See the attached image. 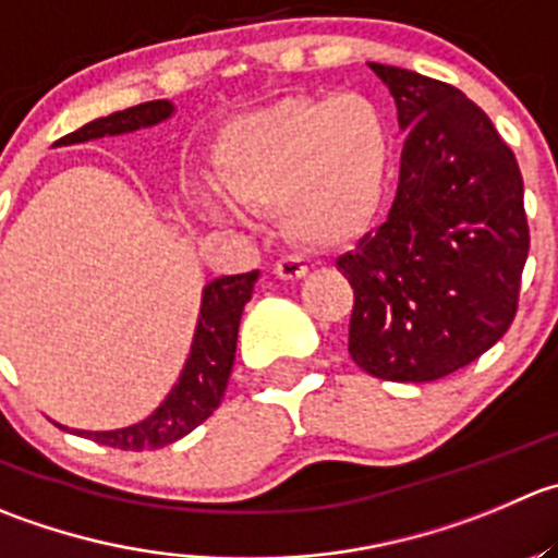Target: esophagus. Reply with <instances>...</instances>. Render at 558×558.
Segmentation results:
<instances>
[{"instance_id":"34e87169","label":"esophagus","mask_w":558,"mask_h":558,"mask_svg":"<svg viewBox=\"0 0 558 558\" xmlns=\"http://www.w3.org/2000/svg\"><path fill=\"white\" fill-rule=\"evenodd\" d=\"M307 272V264L296 256H280L275 262V275L286 280H300Z\"/></svg>"}]
</instances>
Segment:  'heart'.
I'll return each instance as SVG.
<instances>
[{
	"label": "heart",
	"mask_w": 558,
	"mask_h": 558,
	"mask_svg": "<svg viewBox=\"0 0 558 558\" xmlns=\"http://www.w3.org/2000/svg\"><path fill=\"white\" fill-rule=\"evenodd\" d=\"M389 166V128L367 97H283L234 117L213 149L218 187L191 182L187 196L215 220L280 209L305 245L343 240L376 207Z\"/></svg>",
	"instance_id": "obj_1"
}]
</instances>
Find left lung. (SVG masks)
Masks as SVG:
<instances>
[{
	"label": "left lung",
	"instance_id": "left-lung-1",
	"mask_svg": "<svg viewBox=\"0 0 558 558\" xmlns=\"http://www.w3.org/2000/svg\"><path fill=\"white\" fill-rule=\"evenodd\" d=\"M409 130L389 218L340 256L354 289L349 354L384 381L461 371L518 313L529 220L523 177L488 113L461 89L371 62Z\"/></svg>",
	"mask_w": 558,
	"mask_h": 558
}]
</instances>
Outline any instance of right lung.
Masks as SVG:
<instances>
[{
	"mask_svg": "<svg viewBox=\"0 0 558 558\" xmlns=\"http://www.w3.org/2000/svg\"><path fill=\"white\" fill-rule=\"evenodd\" d=\"M171 113L169 100L138 102L124 111H113L108 117L95 119L84 124L75 133L62 135L57 144H78L102 135L130 133V130L149 128ZM258 278V269L245 275H226L213 280L204 289L202 316H198L196 338H193L191 356L185 362L180 381L169 392V398L138 425H130L122 430H106V434L81 436L97 441V445L113 447V450H158L191 434L193 428L207 420L220 405V398L229 384L231 365L236 354V332H240V318L245 311V302L251 300L253 283Z\"/></svg>",
	"mask_w": 558,
	"mask_h": 558,
	"instance_id": "right-lung-1",
	"label": "right lung"
}]
</instances>
